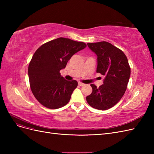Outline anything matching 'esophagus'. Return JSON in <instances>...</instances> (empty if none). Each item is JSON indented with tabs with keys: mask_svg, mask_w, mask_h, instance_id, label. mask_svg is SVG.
Wrapping results in <instances>:
<instances>
[{
	"mask_svg": "<svg viewBox=\"0 0 154 154\" xmlns=\"http://www.w3.org/2000/svg\"><path fill=\"white\" fill-rule=\"evenodd\" d=\"M78 85L80 86H83V85H84V83H83L82 82H78Z\"/></svg>",
	"mask_w": 154,
	"mask_h": 154,
	"instance_id": "obj_1",
	"label": "esophagus"
}]
</instances>
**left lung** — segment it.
I'll return each instance as SVG.
<instances>
[{"label": "left lung", "instance_id": "left-lung-1", "mask_svg": "<svg viewBox=\"0 0 154 154\" xmlns=\"http://www.w3.org/2000/svg\"><path fill=\"white\" fill-rule=\"evenodd\" d=\"M87 45L97 55L96 72L105 76V79L99 87L91 85L92 92L87 96V101L94 109H109L118 103L127 89L130 76L127 58L122 50L107 42Z\"/></svg>", "mask_w": 154, "mask_h": 154}]
</instances>
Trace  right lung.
<instances>
[{"label":"right lung","instance_id":"right-lung-1","mask_svg":"<svg viewBox=\"0 0 154 154\" xmlns=\"http://www.w3.org/2000/svg\"><path fill=\"white\" fill-rule=\"evenodd\" d=\"M86 47L84 42L60 37L35 51L29 64L28 76L31 91L40 103L50 109L68 103L78 82L65 80L60 71L73 54Z\"/></svg>","mask_w":154,"mask_h":154}]
</instances>
